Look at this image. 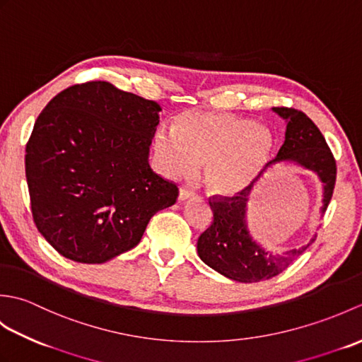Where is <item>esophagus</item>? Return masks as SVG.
<instances>
[{
	"mask_svg": "<svg viewBox=\"0 0 362 362\" xmlns=\"http://www.w3.org/2000/svg\"><path fill=\"white\" fill-rule=\"evenodd\" d=\"M189 197H194L193 191H189L187 188H180L179 189V201H187V199H189Z\"/></svg>",
	"mask_w": 362,
	"mask_h": 362,
	"instance_id": "34e87169",
	"label": "esophagus"
}]
</instances>
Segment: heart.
Instances as JSON below:
<instances>
[{
    "instance_id": "1",
    "label": "heart",
    "mask_w": 362,
    "mask_h": 362,
    "mask_svg": "<svg viewBox=\"0 0 362 362\" xmlns=\"http://www.w3.org/2000/svg\"><path fill=\"white\" fill-rule=\"evenodd\" d=\"M274 136L267 127L230 113L185 112L173 129L153 135L161 173L189 177L204 163V180L214 194L233 196L264 173L272 157Z\"/></svg>"
}]
</instances>
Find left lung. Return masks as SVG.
<instances>
[{"mask_svg": "<svg viewBox=\"0 0 362 362\" xmlns=\"http://www.w3.org/2000/svg\"><path fill=\"white\" fill-rule=\"evenodd\" d=\"M272 110L286 121V134L279 153L267 166L296 165L316 174L324 185V214L336 183L333 153L317 126L303 112L288 107H272ZM253 183L238 196L210 199L213 222L197 240L199 258L221 275L240 283H257L281 274L314 241L313 238L298 249L274 252L253 240L247 227V202Z\"/></svg>", "mask_w": 362, "mask_h": 362, "instance_id": "obj_1", "label": "left lung"}]
</instances>
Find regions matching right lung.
Returning a JSON list of instances; mask_svg holds the SVG:
<instances>
[{"label":"right lung","instance_id":"right-lung-1","mask_svg":"<svg viewBox=\"0 0 362 362\" xmlns=\"http://www.w3.org/2000/svg\"><path fill=\"white\" fill-rule=\"evenodd\" d=\"M161 107L109 82L54 96L26 144V180L38 232L60 255L101 264L140 243L179 189L149 166Z\"/></svg>","mask_w":362,"mask_h":362}]
</instances>
